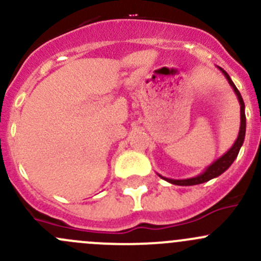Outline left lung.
Masks as SVG:
<instances>
[{"mask_svg": "<svg viewBox=\"0 0 261 261\" xmlns=\"http://www.w3.org/2000/svg\"><path fill=\"white\" fill-rule=\"evenodd\" d=\"M217 68L221 70V72H222V74L225 75L226 80L228 81L230 86L232 87L233 92H235V94L238 96L239 103H240V130H239L238 139H236V141L233 143V145L231 146L230 149H228L227 151L222 155V156L218 158L217 160H215V162H213L210 167H207L206 169H204L203 173L196 175V177L187 178V179H170V178H165V177H163V175L158 174L160 178H162V179L169 181V183H172V184H175V186H196V184L204 183V181H208V180L213 179V178L221 175L223 172H226V170L231 167V164L233 163V160L238 158L239 151H240L241 146H243V144H244L245 133H246V116H245L244 99H243V97H241L239 89L236 88V86L233 84V82L231 81L230 75H228L227 73H226L221 67H217Z\"/></svg>", "mask_w": 261, "mask_h": 261, "instance_id": "8db88e82", "label": "left lung"}]
</instances>
